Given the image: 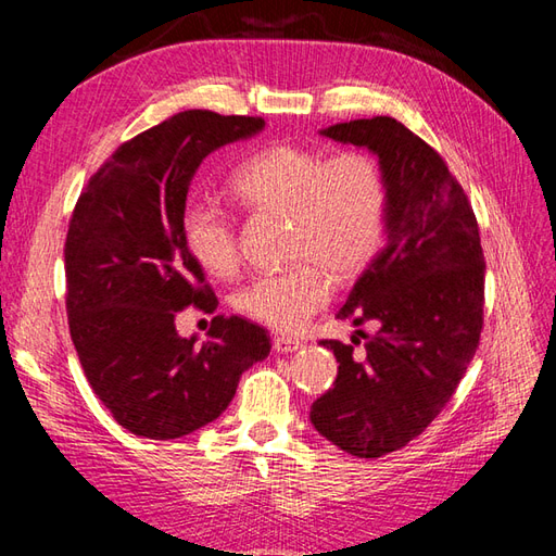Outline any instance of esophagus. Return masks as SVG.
Here are the masks:
<instances>
[{"instance_id":"1","label":"esophagus","mask_w":556,"mask_h":556,"mask_svg":"<svg viewBox=\"0 0 556 556\" xmlns=\"http://www.w3.org/2000/svg\"><path fill=\"white\" fill-rule=\"evenodd\" d=\"M271 346H275L277 353H293L303 346V341L293 339V337H285V334H275V339H271Z\"/></svg>"}]
</instances>
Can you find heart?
<instances>
[{"label": "heart", "instance_id": "obj_1", "mask_svg": "<svg viewBox=\"0 0 556 556\" xmlns=\"http://www.w3.org/2000/svg\"><path fill=\"white\" fill-rule=\"evenodd\" d=\"M229 193L248 210L287 212L289 257L233 296V308L279 332H296L332 296L337 279H351L380 253L387 233L384 172L363 150L327 157L320 150L279 143L257 150L229 176ZM181 236L195 263L215 277L241 263L233 219L222 207L191 200Z\"/></svg>", "mask_w": 556, "mask_h": 556}]
</instances>
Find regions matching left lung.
Wrapping results in <instances>:
<instances>
[{
    "mask_svg": "<svg viewBox=\"0 0 556 556\" xmlns=\"http://www.w3.org/2000/svg\"><path fill=\"white\" fill-rule=\"evenodd\" d=\"M323 136L368 148L389 188L387 245L363 269L337 317L375 323L365 349L323 339L339 372L313 401L311 420L329 442L358 458L406 446L454 396L482 332L485 257L464 188L422 138L372 116L334 124Z\"/></svg>",
    "mask_w": 556,
    "mask_h": 556,
    "instance_id": "8db88e82",
    "label": "left lung"
}]
</instances>
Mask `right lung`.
Returning a JSON list of instances; mask_svg holds the SVG:
<instances>
[{
  "label": "right lung",
  "instance_id": "obj_1",
  "mask_svg": "<svg viewBox=\"0 0 556 556\" xmlns=\"http://www.w3.org/2000/svg\"><path fill=\"white\" fill-rule=\"evenodd\" d=\"M263 116L188 110L126 140L90 176L68 222L66 313L92 392L148 440H176L222 416L269 334L217 315L207 341L176 332V313L217 296L188 253L181 212L210 152L263 131Z\"/></svg>",
  "mask_w": 556,
  "mask_h": 556
}]
</instances>
